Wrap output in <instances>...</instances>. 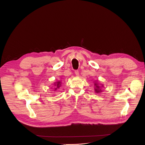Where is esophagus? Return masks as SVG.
Masks as SVG:
<instances>
[{"label":"esophagus","instance_id":"esophagus-1","mask_svg":"<svg viewBox=\"0 0 145 145\" xmlns=\"http://www.w3.org/2000/svg\"><path fill=\"white\" fill-rule=\"evenodd\" d=\"M74 73H75V74H76V76H79V72L78 71H76L74 72Z\"/></svg>","mask_w":145,"mask_h":145}]
</instances>
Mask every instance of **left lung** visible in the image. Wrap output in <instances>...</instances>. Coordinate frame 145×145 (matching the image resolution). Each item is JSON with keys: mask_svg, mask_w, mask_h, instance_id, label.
Masks as SVG:
<instances>
[{"mask_svg": "<svg viewBox=\"0 0 145 145\" xmlns=\"http://www.w3.org/2000/svg\"><path fill=\"white\" fill-rule=\"evenodd\" d=\"M94 83V86H95V90L96 93H101L102 92V90L101 89V87H103V85L101 86L99 85V83H97V80H95L93 82Z\"/></svg>", "mask_w": 145, "mask_h": 145, "instance_id": "8db88e82", "label": "left lung"}]
</instances>
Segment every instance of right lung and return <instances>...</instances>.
<instances>
[{
  "instance_id": "1",
  "label": "right lung",
  "mask_w": 145,
  "mask_h": 145,
  "mask_svg": "<svg viewBox=\"0 0 145 145\" xmlns=\"http://www.w3.org/2000/svg\"><path fill=\"white\" fill-rule=\"evenodd\" d=\"M61 85H62V83H61L60 81H57V82H56L53 83V85L55 86V90H56L57 89L59 88L60 87Z\"/></svg>"
}]
</instances>
